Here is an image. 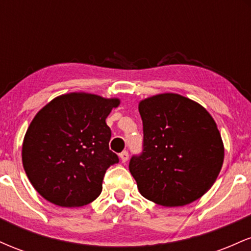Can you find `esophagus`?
<instances>
[{"mask_svg":"<svg viewBox=\"0 0 251 251\" xmlns=\"http://www.w3.org/2000/svg\"><path fill=\"white\" fill-rule=\"evenodd\" d=\"M120 157V160H122L123 163H126L128 160V152L127 151H123L122 153L119 154Z\"/></svg>","mask_w":251,"mask_h":251,"instance_id":"esophagus-1","label":"esophagus"}]
</instances>
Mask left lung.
Returning <instances> with one entry per match:
<instances>
[{"instance_id": "left-lung-1", "label": "left lung", "mask_w": 251, "mask_h": 251, "mask_svg": "<svg viewBox=\"0 0 251 251\" xmlns=\"http://www.w3.org/2000/svg\"><path fill=\"white\" fill-rule=\"evenodd\" d=\"M143 151L132 155L129 172L146 200L183 206L214 185L224 146L215 120L200 103L165 93L139 103Z\"/></svg>"}]
</instances>
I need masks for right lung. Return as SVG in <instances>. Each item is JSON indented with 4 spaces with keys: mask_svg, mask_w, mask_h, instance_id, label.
I'll list each match as a JSON object with an SVG mask.
<instances>
[{
    "mask_svg": "<svg viewBox=\"0 0 251 251\" xmlns=\"http://www.w3.org/2000/svg\"><path fill=\"white\" fill-rule=\"evenodd\" d=\"M119 99L96 94L57 97L36 114L25 132L22 163L34 189L59 206L75 208L101 194L106 170L119 163L109 150L106 118Z\"/></svg>",
    "mask_w": 251,
    "mask_h": 251,
    "instance_id": "right-lung-1",
    "label": "right lung"
}]
</instances>
